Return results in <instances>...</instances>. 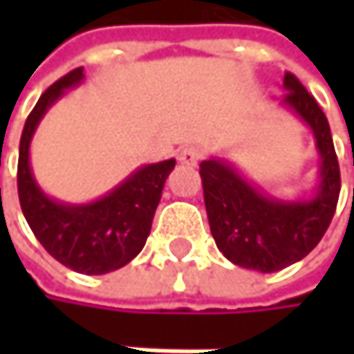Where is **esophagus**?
Returning a JSON list of instances; mask_svg holds the SVG:
<instances>
[{
    "label": "esophagus",
    "mask_w": 354,
    "mask_h": 354,
    "mask_svg": "<svg viewBox=\"0 0 354 354\" xmlns=\"http://www.w3.org/2000/svg\"><path fill=\"white\" fill-rule=\"evenodd\" d=\"M201 160V151L196 147H182L178 151V162L184 166H196Z\"/></svg>",
    "instance_id": "esophagus-1"
}]
</instances>
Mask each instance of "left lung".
I'll use <instances>...</instances> for the list:
<instances>
[{"label":"left lung","mask_w":354,"mask_h":354,"mask_svg":"<svg viewBox=\"0 0 354 354\" xmlns=\"http://www.w3.org/2000/svg\"><path fill=\"white\" fill-rule=\"evenodd\" d=\"M281 106L314 135L316 186L295 198H277L252 184L225 158L201 162L209 227L219 252L234 264L274 272L306 258L326 234L340 194V170L326 114L293 73H285Z\"/></svg>","instance_id":"left-lung-1"}]
</instances>
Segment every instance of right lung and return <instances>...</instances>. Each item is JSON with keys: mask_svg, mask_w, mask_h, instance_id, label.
<instances>
[{"mask_svg": "<svg viewBox=\"0 0 354 354\" xmlns=\"http://www.w3.org/2000/svg\"><path fill=\"white\" fill-rule=\"evenodd\" d=\"M84 80V67L63 75L38 98L26 118L18 158V196L36 240L55 260L82 274H106L129 264L143 250L176 160L145 164L90 203L48 196L32 172L30 143L48 108Z\"/></svg>", "mask_w": 354, "mask_h": 354, "instance_id": "obj_1", "label": "right lung"}]
</instances>
